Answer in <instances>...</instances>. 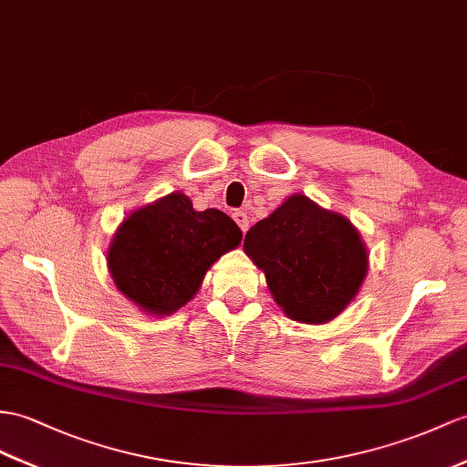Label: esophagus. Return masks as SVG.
Masks as SVG:
<instances>
[{"instance_id":"1","label":"esophagus","mask_w":467,"mask_h":467,"mask_svg":"<svg viewBox=\"0 0 467 467\" xmlns=\"http://www.w3.org/2000/svg\"><path fill=\"white\" fill-rule=\"evenodd\" d=\"M232 218L235 220V223H237V225H240V230H242L244 234L249 230V218H247V213H245V212H240V210H237V212H234Z\"/></svg>"}]
</instances>
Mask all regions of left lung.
Returning <instances> with one entry per match:
<instances>
[{
    "mask_svg": "<svg viewBox=\"0 0 467 467\" xmlns=\"http://www.w3.org/2000/svg\"><path fill=\"white\" fill-rule=\"evenodd\" d=\"M244 252L265 273L289 319L325 325L343 313L368 273V249L343 213L289 196L245 234Z\"/></svg>",
    "mask_w": 467,
    "mask_h": 467,
    "instance_id": "1",
    "label": "left lung"
}]
</instances>
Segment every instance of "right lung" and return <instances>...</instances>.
Instances as JSON below:
<instances>
[{
	"mask_svg": "<svg viewBox=\"0 0 467 467\" xmlns=\"http://www.w3.org/2000/svg\"><path fill=\"white\" fill-rule=\"evenodd\" d=\"M242 244V230L223 212H196L172 192L122 220L107 249L117 289L140 311L166 317L182 309L202 287L208 269Z\"/></svg>",
	"mask_w": 467,
	"mask_h": 467,
	"instance_id": "right-lung-1",
	"label": "right lung"
}]
</instances>
